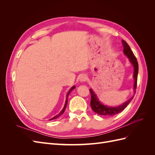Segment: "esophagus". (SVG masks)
<instances>
[{"label":"esophagus","mask_w":155,"mask_h":155,"mask_svg":"<svg viewBox=\"0 0 155 155\" xmlns=\"http://www.w3.org/2000/svg\"><path fill=\"white\" fill-rule=\"evenodd\" d=\"M79 81L80 82H84V81H86L87 80V76H86L85 74H82L80 76H79Z\"/></svg>","instance_id":"34e87169"}]
</instances>
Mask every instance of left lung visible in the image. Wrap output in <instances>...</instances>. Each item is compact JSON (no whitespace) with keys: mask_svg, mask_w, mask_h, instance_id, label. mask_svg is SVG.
Returning a JSON list of instances; mask_svg holds the SVG:
<instances>
[{"mask_svg":"<svg viewBox=\"0 0 155 155\" xmlns=\"http://www.w3.org/2000/svg\"><path fill=\"white\" fill-rule=\"evenodd\" d=\"M122 43V45L124 46V54L128 58L129 62L130 64L133 65L134 68V74H133V78H134V92L135 94L136 92V88H137V78H138V64L137 59L136 58L134 55L133 54L132 50H130V46L127 43V42L124 41L122 39L121 41ZM91 94V105L92 107V109L93 111H94L96 113L99 115H104V116H114L116 114L120 113V112L124 110L126 107L129 104L130 101L133 100L134 96L130 97V99L127 100L125 102L123 103L122 104L120 105L116 106V107H110L105 105L103 104L97 98V95L95 94L94 91L92 88L89 89Z\"/></svg>","mask_w":155,"mask_h":155,"instance_id":"left-lung-1","label":"left lung"}]
</instances>
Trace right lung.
Segmentation results:
<instances>
[{
  "instance_id": "add662e5",
  "label": "right lung",
  "mask_w": 155,
  "mask_h": 155,
  "mask_svg": "<svg viewBox=\"0 0 155 155\" xmlns=\"http://www.w3.org/2000/svg\"><path fill=\"white\" fill-rule=\"evenodd\" d=\"M75 88H76V87H75V86H73L72 87L70 88V89L69 90V91L68 92V93H67V97H66V101H65V104H64V107H63V109H62V110L61 111L59 114H58L57 115L55 116L54 117H53L52 118H51V119H50V120H54V119L58 118H59V117L60 116H61V115L63 114V112H64V110H65V109H66V107H67V103H68V97L69 94H70V92H71V91L73 90V89H74Z\"/></svg>"
}]
</instances>
